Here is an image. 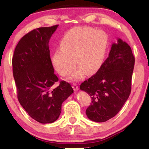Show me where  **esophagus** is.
Masks as SVG:
<instances>
[{
    "mask_svg": "<svg viewBox=\"0 0 149 149\" xmlns=\"http://www.w3.org/2000/svg\"><path fill=\"white\" fill-rule=\"evenodd\" d=\"M72 87L75 91H77L79 90V88H78V85L77 84H73L72 85Z\"/></svg>",
    "mask_w": 149,
    "mask_h": 149,
    "instance_id": "esophagus-1",
    "label": "esophagus"
}]
</instances>
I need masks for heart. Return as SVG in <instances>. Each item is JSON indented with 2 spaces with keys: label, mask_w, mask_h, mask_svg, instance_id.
I'll use <instances>...</instances> for the list:
<instances>
[{
  "label": "heart",
  "mask_w": 149,
  "mask_h": 149,
  "mask_svg": "<svg viewBox=\"0 0 149 149\" xmlns=\"http://www.w3.org/2000/svg\"><path fill=\"white\" fill-rule=\"evenodd\" d=\"M107 35L89 27H77L69 30L60 40V49L55 50L52 63L57 72L67 75L78 66L69 79L79 81L100 68L108 47ZM76 59H75L74 58Z\"/></svg>",
  "instance_id": "obj_1"
}]
</instances>
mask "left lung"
I'll return each mask as SVG.
<instances>
[{
	"mask_svg": "<svg viewBox=\"0 0 149 149\" xmlns=\"http://www.w3.org/2000/svg\"><path fill=\"white\" fill-rule=\"evenodd\" d=\"M134 64L131 47L118 38L97 72L80 85L92 100L86 110L89 120L104 122L119 112L130 95Z\"/></svg>",
	"mask_w": 149,
	"mask_h": 149,
	"instance_id": "left-lung-1",
	"label": "left lung"
}]
</instances>
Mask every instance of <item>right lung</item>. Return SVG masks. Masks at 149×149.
Listing matches in <instances>:
<instances>
[{
  "label": "right lung",
  "instance_id": "right-lung-1",
  "mask_svg": "<svg viewBox=\"0 0 149 149\" xmlns=\"http://www.w3.org/2000/svg\"><path fill=\"white\" fill-rule=\"evenodd\" d=\"M58 25L32 30L19 40L12 58L13 75L20 104L41 123L56 121L62 104L74 93L70 84L54 74L49 42Z\"/></svg>",
  "mask_w": 149,
  "mask_h": 149
}]
</instances>
